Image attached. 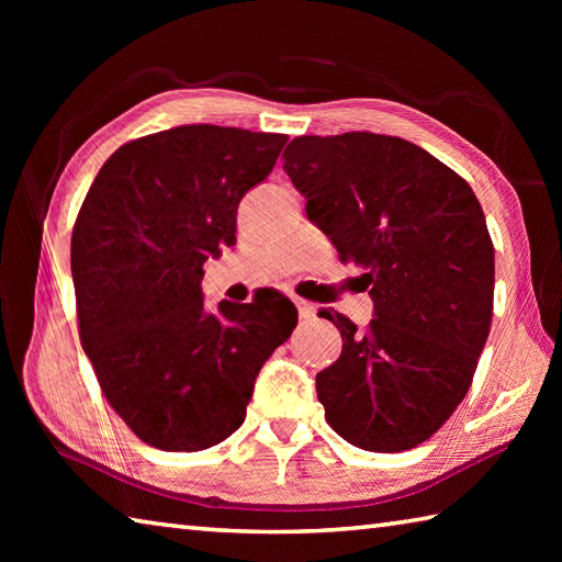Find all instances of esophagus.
I'll list each match as a JSON object with an SVG mask.
<instances>
[{
    "label": "esophagus",
    "mask_w": 562,
    "mask_h": 562,
    "mask_svg": "<svg viewBox=\"0 0 562 562\" xmlns=\"http://www.w3.org/2000/svg\"><path fill=\"white\" fill-rule=\"evenodd\" d=\"M294 302V307H297V315H300V319H312L317 315V307L312 302H304V300H300V297H294L292 300Z\"/></svg>",
    "instance_id": "34e87169"
}]
</instances>
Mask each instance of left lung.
Returning a JSON list of instances; mask_svg holds the SVG:
<instances>
[{"label": "left lung", "mask_w": 562, "mask_h": 562, "mask_svg": "<svg viewBox=\"0 0 562 562\" xmlns=\"http://www.w3.org/2000/svg\"><path fill=\"white\" fill-rule=\"evenodd\" d=\"M284 170L341 262L367 272L364 329L322 312L341 355L317 374L327 424L364 451H408L441 429L473 382L493 317V243L471 186L404 138L300 136Z\"/></svg>", "instance_id": "1"}]
</instances>
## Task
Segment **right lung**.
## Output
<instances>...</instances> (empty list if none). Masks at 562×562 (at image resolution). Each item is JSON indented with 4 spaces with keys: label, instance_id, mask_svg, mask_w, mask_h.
Here are the masks:
<instances>
[{
    "label": "right lung",
    "instance_id": "right-lung-1",
    "mask_svg": "<svg viewBox=\"0 0 562 562\" xmlns=\"http://www.w3.org/2000/svg\"><path fill=\"white\" fill-rule=\"evenodd\" d=\"M284 144L207 123L150 133L101 166L76 215L81 347L113 412L154 449L203 451L240 429L255 376L297 325L280 292L207 310L201 288Z\"/></svg>",
    "mask_w": 562,
    "mask_h": 562
}]
</instances>
